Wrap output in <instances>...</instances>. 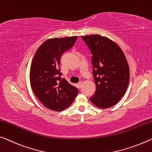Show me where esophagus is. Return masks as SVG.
I'll list each match as a JSON object with an SVG mask.
<instances>
[{"label":"esophagus","mask_w":152,"mask_h":152,"mask_svg":"<svg viewBox=\"0 0 152 152\" xmlns=\"http://www.w3.org/2000/svg\"><path fill=\"white\" fill-rule=\"evenodd\" d=\"M82 85H83V83L81 82V81H80V82H79L77 83V88H81V87H82Z\"/></svg>","instance_id":"34e87169"}]
</instances>
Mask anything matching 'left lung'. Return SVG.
I'll use <instances>...</instances> for the list:
<instances>
[{"label":"left lung","mask_w":152,"mask_h":152,"mask_svg":"<svg viewBox=\"0 0 152 152\" xmlns=\"http://www.w3.org/2000/svg\"><path fill=\"white\" fill-rule=\"evenodd\" d=\"M81 38L92 54L96 91L90 99L102 109L115 105L124 95L129 83V66L124 53L115 43L99 34Z\"/></svg>","instance_id":"8db88e82"}]
</instances>
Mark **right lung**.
<instances>
[{
  "label": "right lung",
  "mask_w": 152,
  "mask_h": 152,
  "mask_svg": "<svg viewBox=\"0 0 152 152\" xmlns=\"http://www.w3.org/2000/svg\"><path fill=\"white\" fill-rule=\"evenodd\" d=\"M77 37L48 39L37 50L30 71L31 88L47 108L60 111L71 105L78 90L61 78L62 55L74 45Z\"/></svg>",
  "instance_id": "obj_1"
}]
</instances>
